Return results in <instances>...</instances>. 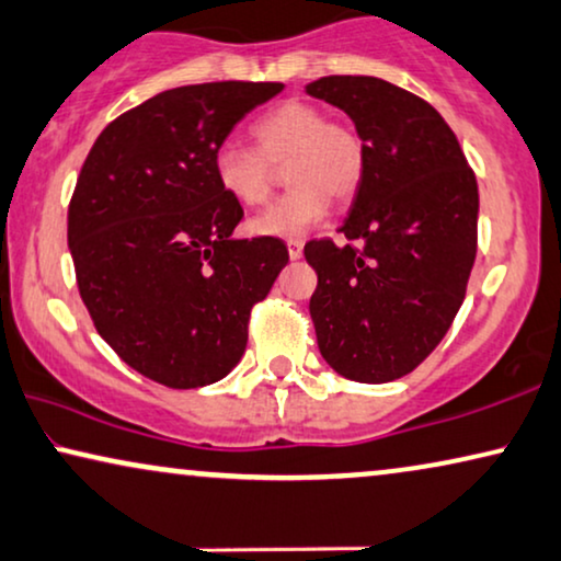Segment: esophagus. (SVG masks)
Returning <instances> with one entry per match:
<instances>
[{
	"label": "esophagus",
	"instance_id": "1",
	"mask_svg": "<svg viewBox=\"0 0 561 561\" xmlns=\"http://www.w3.org/2000/svg\"><path fill=\"white\" fill-rule=\"evenodd\" d=\"M304 254V242L301 239H288V257L298 260Z\"/></svg>",
	"mask_w": 561,
	"mask_h": 561
}]
</instances>
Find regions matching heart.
<instances>
[{
  "mask_svg": "<svg viewBox=\"0 0 561 561\" xmlns=\"http://www.w3.org/2000/svg\"><path fill=\"white\" fill-rule=\"evenodd\" d=\"M254 149L227 144L216 151V183L239 206H263L273 191V170L286 161L290 191L250 221L260 237H301L330 214L329 195L353 198L366 180L368 149L360 130L330 121L322 107L286 100L252 121Z\"/></svg>",
  "mask_w": 561,
  "mask_h": 561,
  "instance_id": "1",
  "label": "heart"
}]
</instances>
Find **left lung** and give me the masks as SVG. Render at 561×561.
Returning <instances> with one entry per match:
<instances>
[{
    "mask_svg": "<svg viewBox=\"0 0 561 561\" xmlns=\"http://www.w3.org/2000/svg\"><path fill=\"white\" fill-rule=\"evenodd\" d=\"M311 98L351 115L368 149L366 180L340 231L311 239L309 311L340 376L387 383L431 355L467 296L477 257V178L431 103L376 77H322Z\"/></svg>",
    "mask_w": 561,
    "mask_h": 561,
    "instance_id": "1",
    "label": "left lung"
}]
</instances>
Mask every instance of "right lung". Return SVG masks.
I'll list each match as a JSON object with an SVG mask.
<instances>
[{
	"instance_id": "right-lung-1",
	"label": "right lung",
	"mask_w": 561,
	"mask_h": 561,
	"mask_svg": "<svg viewBox=\"0 0 561 561\" xmlns=\"http://www.w3.org/2000/svg\"><path fill=\"white\" fill-rule=\"evenodd\" d=\"M280 82L159 92L105 126L69 203L77 286L100 337L170 389L224 378L247 324L288 263L278 237L234 239L244 210L216 183L231 128Z\"/></svg>"
}]
</instances>
